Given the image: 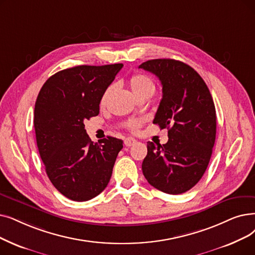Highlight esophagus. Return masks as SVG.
Wrapping results in <instances>:
<instances>
[{"instance_id": "1", "label": "esophagus", "mask_w": 255, "mask_h": 255, "mask_svg": "<svg viewBox=\"0 0 255 255\" xmlns=\"http://www.w3.org/2000/svg\"><path fill=\"white\" fill-rule=\"evenodd\" d=\"M135 142H136V139L133 138V137H127V138H125V140H124V143H125L126 147L133 146Z\"/></svg>"}]
</instances>
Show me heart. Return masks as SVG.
I'll use <instances>...</instances> for the list:
<instances>
[{
  "instance_id": "1",
  "label": "heart",
  "mask_w": 255,
  "mask_h": 255,
  "mask_svg": "<svg viewBox=\"0 0 255 255\" xmlns=\"http://www.w3.org/2000/svg\"><path fill=\"white\" fill-rule=\"evenodd\" d=\"M129 85L130 88L133 92V94L139 98L140 96L145 95L147 93H154L155 91V84L150 77L143 73H136L129 79ZM114 90V86H109L107 90L104 92L102 98H101V105H105L107 102V99L112 94ZM139 126V121H131L129 123V127L131 129H136Z\"/></svg>"
}]
</instances>
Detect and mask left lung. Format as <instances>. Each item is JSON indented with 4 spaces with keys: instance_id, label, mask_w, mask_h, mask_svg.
Here are the masks:
<instances>
[{
    "instance_id": "8db88e82",
    "label": "left lung",
    "mask_w": 255,
    "mask_h": 255,
    "mask_svg": "<svg viewBox=\"0 0 255 255\" xmlns=\"http://www.w3.org/2000/svg\"><path fill=\"white\" fill-rule=\"evenodd\" d=\"M138 68L161 82L162 98L153 124L168 128L169 136L164 145L148 142L142 174L163 193H185L202 178L213 153L217 117L212 95L201 76L179 60L152 59Z\"/></svg>"
}]
</instances>
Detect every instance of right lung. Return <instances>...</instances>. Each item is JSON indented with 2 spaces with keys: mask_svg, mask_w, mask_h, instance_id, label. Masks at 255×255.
<instances>
[{
  "mask_svg": "<svg viewBox=\"0 0 255 255\" xmlns=\"http://www.w3.org/2000/svg\"><path fill=\"white\" fill-rule=\"evenodd\" d=\"M123 68L122 63L78 65L51 76L34 108V128L40 158L59 193L87 201L107 186L123 140L107 136L94 143L84 121L99 115L104 92Z\"/></svg>",
  "mask_w": 255,
  "mask_h": 255,
  "instance_id": "add662e5",
  "label": "right lung"
}]
</instances>
